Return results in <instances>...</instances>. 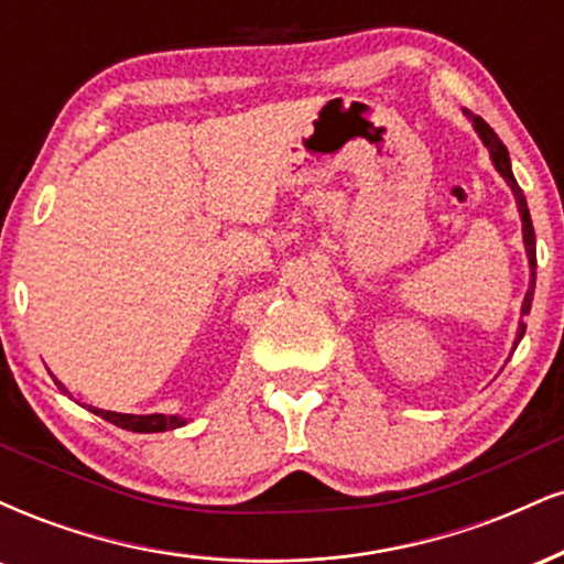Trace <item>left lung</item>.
<instances>
[{
    "instance_id": "left-lung-1",
    "label": "left lung",
    "mask_w": 564,
    "mask_h": 564,
    "mask_svg": "<svg viewBox=\"0 0 564 564\" xmlns=\"http://www.w3.org/2000/svg\"><path fill=\"white\" fill-rule=\"evenodd\" d=\"M469 116L471 121H475V129L477 134H480L485 145H488L490 151V159H494L496 170L501 172V177L507 180L511 191H514V198H517V206H520V215H522V238H525V249H528V260H530V289L525 294V302H522V315L530 313V302H533V289H535V232H533V223H530V212H528V200H525V193H522V187L517 185L514 174H511V164H509V151L507 145H503L501 140H498V134L490 129L480 116H471L469 111H464ZM522 334H525V321H520V332H517V341L522 339ZM514 341V347H517Z\"/></svg>"
}]
</instances>
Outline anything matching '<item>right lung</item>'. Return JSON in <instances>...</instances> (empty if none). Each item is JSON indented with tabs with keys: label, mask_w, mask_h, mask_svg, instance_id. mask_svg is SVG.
I'll use <instances>...</instances> for the list:
<instances>
[{
	"label": "right lung",
	"mask_w": 564,
	"mask_h": 564,
	"mask_svg": "<svg viewBox=\"0 0 564 564\" xmlns=\"http://www.w3.org/2000/svg\"><path fill=\"white\" fill-rule=\"evenodd\" d=\"M57 387L63 390V384L57 381ZM66 392V390H63ZM93 413L102 416L106 422H111L121 430L129 432H166L177 430V426L185 424V419L180 416H164V413H148V416H134V413H113V411H100V408H93Z\"/></svg>",
	"instance_id": "obj_1"
}]
</instances>
